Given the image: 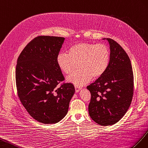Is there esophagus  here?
Listing matches in <instances>:
<instances>
[{
  "instance_id": "obj_1",
  "label": "esophagus",
  "mask_w": 148,
  "mask_h": 148,
  "mask_svg": "<svg viewBox=\"0 0 148 148\" xmlns=\"http://www.w3.org/2000/svg\"><path fill=\"white\" fill-rule=\"evenodd\" d=\"M75 92L78 93L80 90H81V87H79L77 86H75Z\"/></svg>"
}]
</instances>
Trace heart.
Instances as JSON below:
<instances>
[{"label": "heart", "mask_w": 148, "mask_h": 148, "mask_svg": "<svg viewBox=\"0 0 148 148\" xmlns=\"http://www.w3.org/2000/svg\"><path fill=\"white\" fill-rule=\"evenodd\" d=\"M68 52L58 54L57 64L62 73L71 74L79 63L80 71L67 78V81L77 87L85 85L92 77L102 76L110 62V51L104 44L77 43L72 46Z\"/></svg>", "instance_id": "obj_1"}]
</instances>
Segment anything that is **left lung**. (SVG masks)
Wrapping results in <instances>:
<instances>
[{
  "label": "left lung",
  "mask_w": 148,
  "mask_h": 148,
  "mask_svg": "<svg viewBox=\"0 0 148 148\" xmlns=\"http://www.w3.org/2000/svg\"><path fill=\"white\" fill-rule=\"evenodd\" d=\"M110 62L105 73L87 87L91 94L88 113L102 126L117 123L129 108L133 94V73L128 54L110 38Z\"/></svg>",
  "instance_id": "1"
}]
</instances>
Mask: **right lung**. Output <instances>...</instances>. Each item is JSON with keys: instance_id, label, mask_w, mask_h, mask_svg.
Instances as JSON below:
<instances>
[{"instance_id": "obj_1", "label": "right lung", "mask_w": 148, "mask_h": 148, "mask_svg": "<svg viewBox=\"0 0 148 148\" xmlns=\"http://www.w3.org/2000/svg\"><path fill=\"white\" fill-rule=\"evenodd\" d=\"M65 38L40 36L25 46L17 60L16 85L18 97L33 119L45 124L56 123L67 113L75 92L66 83L56 58Z\"/></svg>"}]
</instances>
